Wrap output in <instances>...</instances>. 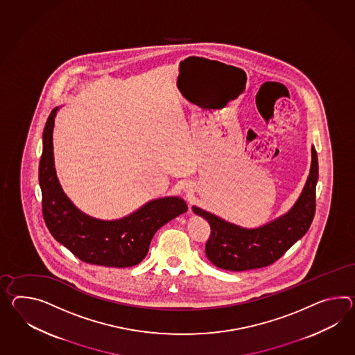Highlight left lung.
Returning a JSON list of instances; mask_svg holds the SVG:
<instances>
[{"instance_id": "left-lung-1", "label": "left lung", "mask_w": 355, "mask_h": 355, "mask_svg": "<svg viewBox=\"0 0 355 355\" xmlns=\"http://www.w3.org/2000/svg\"><path fill=\"white\" fill-rule=\"evenodd\" d=\"M317 181L318 157L311 146V172L302 195L286 214L267 225L249 230L192 207L193 213L207 219L211 228L205 245L208 259L218 268L234 272L263 268L279 259L311 227L315 213Z\"/></svg>"}]
</instances>
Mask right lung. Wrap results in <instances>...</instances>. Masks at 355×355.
<instances>
[{
  "instance_id": "add662e5",
  "label": "right lung",
  "mask_w": 355,
  "mask_h": 355,
  "mask_svg": "<svg viewBox=\"0 0 355 355\" xmlns=\"http://www.w3.org/2000/svg\"><path fill=\"white\" fill-rule=\"evenodd\" d=\"M58 110L55 107L46 121L40 162L44 223L56 241L88 264L115 268L139 264L156 231L187 211L184 200L177 196L151 200L116 220H101L80 211L64 193L55 171L52 132Z\"/></svg>"
}]
</instances>
